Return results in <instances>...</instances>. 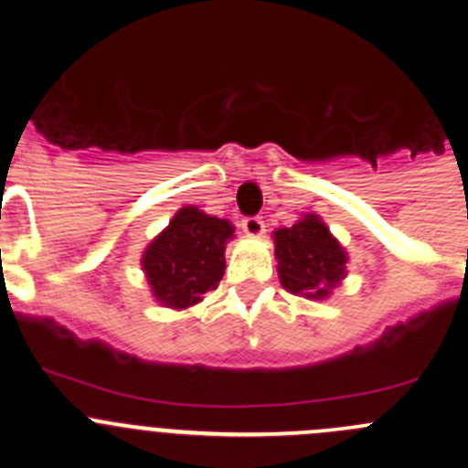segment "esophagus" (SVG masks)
Returning a JSON list of instances; mask_svg holds the SVG:
<instances>
[{"label": "esophagus", "mask_w": 468, "mask_h": 468, "mask_svg": "<svg viewBox=\"0 0 468 468\" xmlns=\"http://www.w3.org/2000/svg\"><path fill=\"white\" fill-rule=\"evenodd\" d=\"M241 229L246 231L248 237H262V231H264V222L262 218H243L241 220Z\"/></svg>", "instance_id": "esophagus-1"}]
</instances>
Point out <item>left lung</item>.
<instances>
[{"mask_svg":"<svg viewBox=\"0 0 468 468\" xmlns=\"http://www.w3.org/2000/svg\"><path fill=\"white\" fill-rule=\"evenodd\" d=\"M274 255L281 285L292 295L325 300L346 276L345 248L314 213L274 231Z\"/></svg>","mask_w":468,"mask_h":468,"instance_id":"left-lung-1","label":"left lung"}]
</instances>
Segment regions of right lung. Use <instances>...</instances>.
<instances>
[{
	"label": "right lung",
	"mask_w": 468,
	"mask_h": 468,
	"mask_svg": "<svg viewBox=\"0 0 468 468\" xmlns=\"http://www.w3.org/2000/svg\"><path fill=\"white\" fill-rule=\"evenodd\" d=\"M234 239L229 220L185 206L144 248L143 271L164 307L187 309L215 291L225 274V246Z\"/></svg>",
	"instance_id": "add662e5"
}]
</instances>
